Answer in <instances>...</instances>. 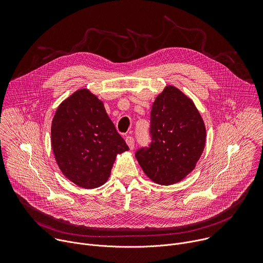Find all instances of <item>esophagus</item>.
I'll use <instances>...</instances> for the list:
<instances>
[{"label": "esophagus", "mask_w": 263, "mask_h": 263, "mask_svg": "<svg viewBox=\"0 0 263 263\" xmlns=\"http://www.w3.org/2000/svg\"><path fill=\"white\" fill-rule=\"evenodd\" d=\"M126 143L128 144L130 149L134 148V138L132 136H127L126 137Z\"/></svg>", "instance_id": "1"}]
</instances>
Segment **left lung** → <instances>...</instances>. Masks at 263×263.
Masks as SVG:
<instances>
[{"label":"left lung","instance_id":"left-lung-1","mask_svg":"<svg viewBox=\"0 0 263 263\" xmlns=\"http://www.w3.org/2000/svg\"><path fill=\"white\" fill-rule=\"evenodd\" d=\"M149 134L151 143L135 153L149 179L172 185L194 171L205 146L206 128L194 102L177 87L168 85L157 96Z\"/></svg>","mask_w":263,"mask_h":263}]
</instances>
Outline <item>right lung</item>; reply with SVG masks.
<instances>
[{
    "instance_id": "add662e5",
    "label": "right lung",
    "mask_w": 263,
    "mask_h": 263,
    "mask_svg": "<svg viewBox=\"0 0 263 263\" xmlns=\"http://www.w3.org/2000/svg\"><path fill=\"white\" fill-rule=\"evenodd\" d=\"M51 136L62 174L86 190L103 185L117 155L129 149L107 116L103 102L86 88L74 91L59 105Z\"/></svg>"
}]
</instances>
